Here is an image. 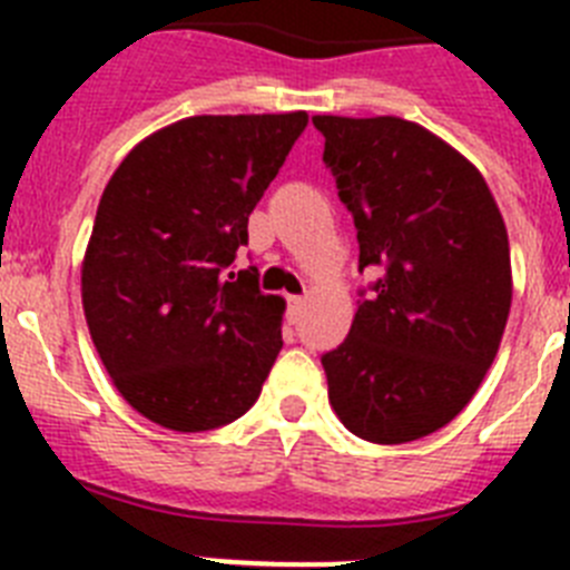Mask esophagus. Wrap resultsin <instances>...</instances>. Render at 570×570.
<instances>
[{
	"mask_svg": "<svg viewBox=\"0 0 570 570\" xmlns=\"http://www.w3.org/2000/svg\"><path fill=\"white\" fill-rule=\"evenodd\" d=\"M302 308H305V296H288V314H291V320H296V316L302 314Z\"/></svg>",
	"mask_w": 570,
	"mask_h": 570,
	"instance_id": "34e87169",
	"label": "esophagus"
}]
</instances>
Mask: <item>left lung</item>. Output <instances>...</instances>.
Listing matches in <instances>:
<instances>
[{
    "label": "left lung",
    "mask_w": 570,
    "mask_h": 570,
    "mask_svg": "<svg viewBox=\"0 0 570 570\" xmlns=\"http://www.w3.org/2000/svg\"><path fill=\"white\" fill-rule=\"evenodd\" d=\"M351 210L360 271H382L345 342L322 356L351 434L420 440L471 402L511 311V248L485 179L460 150L400 116H314Z\"/></svg>",
    "instance_id": "1"
}]
</instances>
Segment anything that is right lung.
<instances>
[{"label": "right lung", "mask_w": 570, "mask_h": 570, "mask_svg": "<svg viewBox=\"0 0 570 570\" xmlns=\"http://www.w3.org/2000/svg\"><path fill=\"white\" fill-rule=\"evenodd\" d=\"M305 125V110L188 116L142 139L105 185L82 308L116 391L145 420L214 431L259 396L285 299L262 294L256 268H230Z\"/></svg>", "instance_id": "obj_1"}]
</instances>
